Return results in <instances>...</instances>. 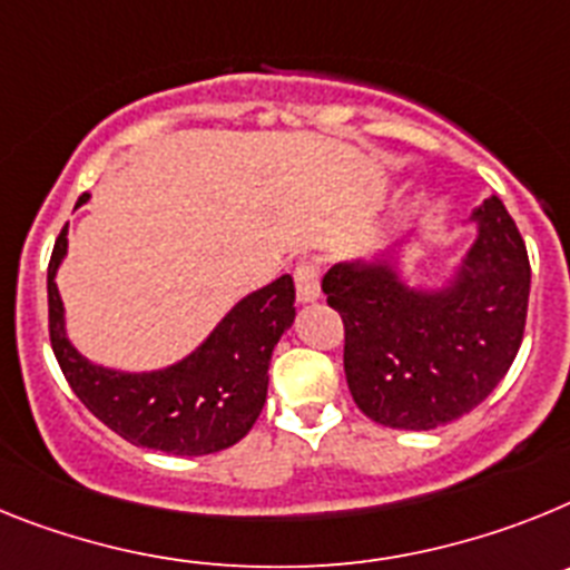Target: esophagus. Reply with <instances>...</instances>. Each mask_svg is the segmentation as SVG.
<instances>
[{
	"mask_svg": "<svg viewBox=\"0 0 570 570\" xmlns=\"http://www.w3.org/2000/svg\"><path fill=\"white\" fill-rule=\"evenodd\" d=\"M295 292H298L301 304H313V301H318L321 278L315 261H301V264L295 266Z\"/></svg>",
	"mask_w": 570,
	"mask_h": 570,
	"instance_id": "obj_1",
	"label": "esophagus"
}]
</instances>
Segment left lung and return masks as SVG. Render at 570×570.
<instances>
[{
  "mask_svg": "<svg viewBox=\"0 0 570 570\" xmlns=\"http://www.w3.org/2000/svg\"><path fill=\"white\" fill-rule=\"evenodd\" d=\"M476 237L442 286L410 284L404 246L335 264L326 304L344 321V373L361 413L433 430L482 404L519 353L531 264L499 197L473 209Z\"/></svg>",
  "mask_w": 570,
  "mask_h": 570,
  "instance_id": "1",
  "label": "left lung"
}]
</instances>
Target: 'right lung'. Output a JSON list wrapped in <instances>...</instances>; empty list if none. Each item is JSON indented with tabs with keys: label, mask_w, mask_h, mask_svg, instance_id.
<instances>
[{
	"label": "right lung",
	"mask_w": 570,
	"mask_h": 570,
	"mask_svg": "<svg viewBox=\"0 0 570 570\" xmlns=\"http://www.w3.org/2000/svg\"><path fill=\"white\" fill-rule=\"evenodd\" d=\"M88 197L86 191L77 206ZM66 255L68 226L59 232L48 264V326L53 355L79 402L137 448L206 456L240 442L266 404L272 350L295 321L289 275L237 301L186 358L163 370L126 373L94 364L68 338L57 289Z\"/></svg>",
	"instance_id": "obj_1"
}]
</instances>
